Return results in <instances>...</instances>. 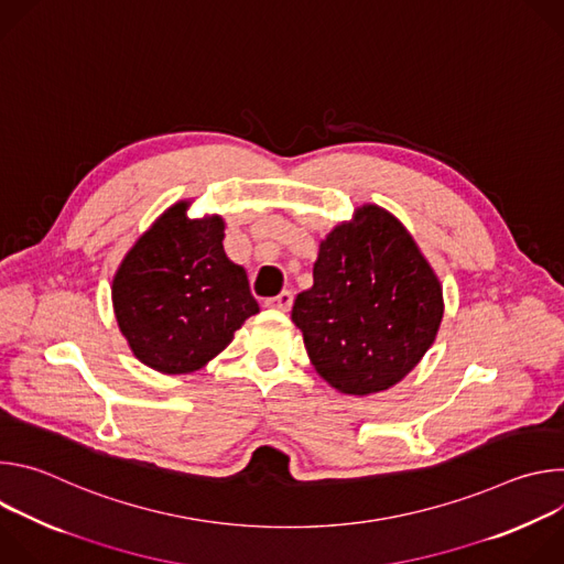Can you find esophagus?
I'll return each instance as SVG.
<instances>
[{
    "mask_svg": "<svg viewBox=\"0 0 564 564\" xmlns=\"http://www.w3.org/2000/svg\"><path fill=\"white\" fill-rule=\"evenodd\" d=\"M292 301H294L292 292L283 290L281 294H276V296H272V299H265V305H268V307H274V310H283V312H288V310L292 307Z\"/></svg>",
    "mask_w": 564,
    "mask_h": 564,
    "instance_id": "34e87169",
    "label": "esophagus"
}]
</instances>
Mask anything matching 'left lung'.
Here are the masks:
<instances>
[{
    "label": "left lung",
    "mask_w": 564,
    "mask_h": 564,
    "mask_svg": "<svg viewBox=\"0 0 564 564\" xmlns=\"http://www.w3.org/2000/svg\"><path fill=\"white\" fill-rule=\"evenodd\" d=\"M314 283L296 294L294 326L314 370L346 394H372L404 379L433 346L442 285L409 229L364 205L318 246Z\"/></svg>",
    "instance_id": "1"
}]
</instances>
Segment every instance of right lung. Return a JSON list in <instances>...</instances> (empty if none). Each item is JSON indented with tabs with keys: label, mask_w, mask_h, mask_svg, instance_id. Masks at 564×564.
<instances>
[{
	"label": "right lung",
	"mask_w": 564,
	"mask_h": 564,
	"mask_svg": "<svg viewBox=\"0 0 564 564\" xmlns=\"http://www.w3.org/2000/svg\"><path fill=\"white\" fill-rule=\"evenodd\" d=\"M187 207L172 205L135 240L111 288L131 352L165 375L203 368L259 312L246 270L223 250V218H189Z\"/></svg>",
	"instance_id": "1"
}]
</instances>
